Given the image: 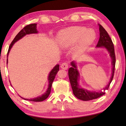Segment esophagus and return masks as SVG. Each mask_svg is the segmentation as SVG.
Here are the masks:
<instances>
[{
    "mask_svg": "<svg viewBox=\"0 0 126 126\" xmlns=\"http://www.w3.org/2000/svg\"><path fill=\"white\" fill-rule=\"evenodd\" d=\"M61 68L63 69L66 70L68 68V63H63L61 65Z\"/></svg>",
    "mask_w": 126,
    "mask_h": 126,
    "instance_id": "1",
    "label": "esophagus"
}]
</instances>
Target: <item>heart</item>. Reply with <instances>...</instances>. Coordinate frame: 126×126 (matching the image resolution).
I'll use <instances>...</instances> for the list:
<instances>
[{"label":"heart","mask_w":126,"mask_h":126,"mask_svg":"<svg viewBox=\"0 0 126 126\" xmlns=\"http://www.w3.org/2000/svg\"><path fill=\"white\" fill-rule=\"evenodd\" d=\"M96 34L93 30H87L83 26H73L62 31L58 34L57 41L60 47L68 49L77 44L75 48L76 53H81L94 42Z\"/></svg>","instance_id":"obj_1"}]
</instances>
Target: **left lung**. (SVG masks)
<instances>
[{"mask_svg":"<svg viewBox=\"0 0 126 126\" xmlns=\"http://www.w3.org/2000/svg\"><path fill=\"white\" fill-rule=\"evenodd\" d=\"M99 31H100V38L99 40L96 45V47H105L110 53V57L112 59V76L110 79V81L106 87L104 88V91H99V92H91V91L86 90L85 89L82 88L79 85L78 81L79 73L77 69V66L75 62L72 61L71 63L72 67L69 69L68 75L69 81L71 84L73 93L76 97L79 99L83 101H88L91 100L97 99L100 96L104 95L106 94L105 91L107 90L109 88L110 85L112 81L113 75H114L115 63H116V58H115L114 46L112 39L108 35L107 31L103 28L101 25H99Z\"/></svg>","mask_w":126,"mask_h":126,"instance_id":"left-lung-1","label":"left lung"}]
</instances>
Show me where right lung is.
Wrapping results in <instances>:
<instances>
[{
	"mask_svg": "<svg viewBox=\"0 0 126 126\" xmlns=\"http://www.w3.org/2000/svg\"><path fill=\"white\" fill-rule=\"evenodd\" d=\"M37 32H38V31L37 30V24L36 23L30 24V25L26 26L25 27H23V29H22V30L18 32V34L15 36L14 39L13 41H12L11 44H10L9 48H8V52H7V57L8 56V53H9L11 47H13V45L14 44L16 41L19 40L20 39H21L22 38H23L24 36L27 35V34H35V33H37ZM7 63H8V59H7ZM59 66H60L58 64L56 65V66L54 67V68L51 70L50 72L49 77H48V80H49V86H48V88L47 89V91H46L44 94H43L41 96H38V97L36 98H34V99H25V98H23L22 97L21 98L26 100L35 101V102H38V101H42L47 99L50 94L51 85H52V83L53 81L54 80L55 77H56L57 73L58 70H59Z\"/></svg>",
	"mask_w": 126,
	"mask_h": 126,
	"instance_id": "right-lung-1",
	"label": "right lung"
}]
</instances>
